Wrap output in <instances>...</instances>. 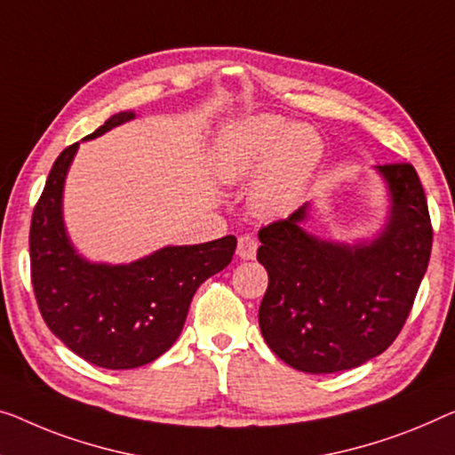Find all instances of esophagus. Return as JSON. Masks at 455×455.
<instances>
[{
    "label": "esophagus",
    "instance_id": "obj_1",
    "mask_svg": "<svg viewBox=\"0 0 455 455\" xmlns=\"http://www.w3.org/2000/svg\"><path fill=\"white\" fill-rule=\"evenodd\" d=\"M257 247H259V243H257L253 236H241L239 243H236V255L241 257V259H253L257 255Z\"/></svg>",
    "mask_w": 455,
    "mask_h": 455
}]
</instances>
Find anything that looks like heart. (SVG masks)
<instances>
[{"label": "heart", "mask_w": 455, "mask_h": 455, "mask_svg": "<svg viewBox=\"0 0 455 455\" xmlns=\"http://www.w3.org/2000/svg\"><path fill=\"white\" fill-rule=\"evenodd\" d=\"M323 157V140L308 124L257 114L227 126L214 147V172L227 186L259 180L251 210L275 219L302 200Z\"/></svg>", "instance_id": "b5f03b06"}]
</instances>
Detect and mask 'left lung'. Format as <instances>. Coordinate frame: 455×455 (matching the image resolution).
<instances>
[{"label":"left lung","mask_w":455,"mask_h":455,"mask_svg":"<svg viewBox=\"0 0 455 455\" xmlns=\"http://www.w3.org/2000/svg\"><path fill=\"white\" fill-rule=\"evenodd\" d=\"M388 216L371 239L327 241L304 230L310 202L259 230L269 283L259 307L267 347L307 374L357 368L392 345L429 266L433 228L409 163L374 167Z\"/></svg>","instance_id":"8db88e82"}]
</instances>
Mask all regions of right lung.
I'll list each match as a JSON object with an SVG mask.
<instances>
[{
	"label": "right lung",
	"mask_w": 455,
	"mask_h": 455,
	"mask_svg": "<svg viewBox=\"0 0 455 455\" xmlns=\"http://www.w3.org/2000/svg\"><path fill=\"white\" fill-rule=\"evenodd\" d=\"M118 112L92 140L132 120ZM79 142L59 155L30 225V271L40 315L73 354L106 370L151 363L178 341L189 302L236 249L233 235L200 245H167L131 263H98L77 253L63 219V189Z\"/></svg>",
	"instance_id": "add662e5"
}]
</instances>
